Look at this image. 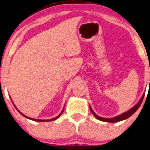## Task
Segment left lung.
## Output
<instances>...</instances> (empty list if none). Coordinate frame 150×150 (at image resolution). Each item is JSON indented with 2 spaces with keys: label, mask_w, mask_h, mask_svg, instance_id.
I'll return each instance as SVG.
<instances>
[{
  "label": "left lung",
  "mask_w": 150,
  "mask_h": 150,
  "mask_svg": "<svg viewBox=\"0 0 150 150\" xmlns=\"http://www.w3.org/2000/svg\"><path fill=\"white\" fill-rule=\"evenodd\" d=\"M144 96H145V93L143 94L142 98H141V100H139V102L137 103L136 105L134 106H133L132 108H130V110H128V111L124 112V113L120 115L117 116V117H115L113 118H104V117H101L98 116L96 115L95 112L93 111V110H92V108L91 106H90V110H91V112H92V114L93 115L94 117H95L96 118H97L98 120H99L100 121H102V122H111V123H115V122H120V121H122V120H126V119H128V117H130L131 115H132L135 112L137 111V110H138V108H139V106H141V103H142L143 102V98H144Z\"/></svg>",
  "instance_id": "left-lung-1"
}]
</instances>
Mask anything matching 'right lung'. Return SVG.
<instances>
[{
    "label": "right lung",
    "instance_id": "add662e5",
    "mask_svg": "<svg viewBox=\"0 0 150 150\" xmlns=\"http://www.w3.org/2000/svg\"><path fill=\"white\" fill-rule=\"evenodd\" d=\"M18 111L20 112V114L22 115H23L24 117H26V118H27V119H29V120H33V121H35V122H50V121H54V120H56L57 119H58L59 117H60L61 115H62V113H63V110H62V112H61L60 114L57 117H54V118H53V119H50V120H36V119H33V118H30V117H27V116H26V115H24V114H22L21 112H20L19 110H18Z\"/></svg>",
    "mask_w": 150,
    "mask_h": 150
}]
</instances>
